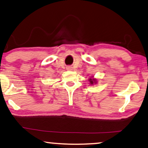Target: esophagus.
Instances as JSON below:
<instances>
[{"label": "esophagus", "mask_w": 148, "mask_h": 148, "mask_svg": "<svg viewBox=\"0 0 148 148\" xmlns=\"http://www.w3.org/2000/svg\"><path fill=\"white\" fill-rule=\"evenodd\" d=\"M66 70H72V67L70 66H68L66 67Z\"/></svg>", "instance_id": "esophagus-1"}]
</instances>
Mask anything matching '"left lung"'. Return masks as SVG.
Returning a JSON list of instances; mask_svg holds the SVG:
<instances>
[{
    "mask_svg": "<svg viewBox=\"0 0 148 148\" xmlns=\"http://www.w3.org/2000/svg\"><path fill=\"white\" fill-rule=\"evenodd\" d=\"M88 81L90 82V84L92 85H94V84H96L98 83V80H97L96 78H94V76H92V78H89V80Z\"/></svg>",
    "mask_w": 148,
    "mask_h": 148,
    "instance_id": "8db88e82",
    "label": "left lung"
}]
</instances>
